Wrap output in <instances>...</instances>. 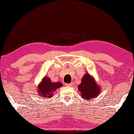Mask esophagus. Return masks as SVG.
<instances>
[{
    "instance_id": "34e87169",
    "label": "esophagus",
    "mask_w": 134,
    "mask_h": 134,
    "mask_svg": "<svg viewBox=\"0 0 134 134\" xmlns=\"http://www.w3.org/2000/svg\"><path fill=\"white\" fill-rule=\"evenodd\" d=\"M66 86H72L73 85V83H66L65 84Z\"/></svg>"
}]
</instances>
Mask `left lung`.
<instances>
[{"label":"left lung","instance_id":"obj_1","mask_svg":"<svg viewBox=\"0 0 134 134\" xmlns=\"http://www.w3.org/2000/svg\"><path fill=\"white\" fill-rule=\"evenodd\" d=\"M78 88L82 98L87 100L94 99L99 95L100 91V87L96 83L95 79L89 74H86L83 76Z\"/></svg>","mask_w":134,"mask_h":134}]
</instances>
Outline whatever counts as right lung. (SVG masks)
<instances>
[{
  "mask_svg": "<svg viewBox=\"0 0 134 134\" xmlns=\"http://www.w3.org/2000/svg\"><path fill=\"white\" fill-rule=\"evenodd\" d=\"M63 85L60 82H52L48 77L44 76L41 82L37 86V91L39 97L51 98L53 96V92L57 89L62 87Z\"/></svg>",
  "mask_w": 134,
  "mask_h": 134,
  "instance_id": "add662e5",
  "label": "right lung"
}]
</instances>
